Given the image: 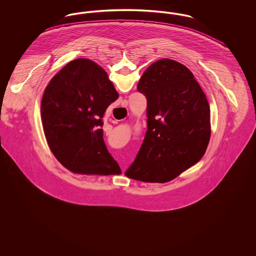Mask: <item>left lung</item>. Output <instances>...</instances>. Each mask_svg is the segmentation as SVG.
Returning a JSON list of instances; mask_svg holds the SVG:
<instances>
[{
	"instance_id": "1",
	"label": "left lung",
	"mask_w": 256,
	"mask_h": 256,
	"mask_svg": "<svg viewBox=\"0 0 256 256\" xmlns=\"http://www.w3.org/2000/svg\"><path fill=\"white\" fill-rule=\"evenodd\" d=\"M137 90L146 98L144 141L128 178L167 182L202 158L210 139V110L193 74L172 60L152 63Z\"/></svg>"
}]
</instances>
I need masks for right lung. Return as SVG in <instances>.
Masks as SVG:
<instances>
[{
  "label": "right lung",
  "mask_w": 256,
  "mask_h": 256,
  "mask_svg": "<svg viewBox=\"0 0 256 256\" xmlns=\"http://www.w3.org/2000/svg\"><path fill=\"white\" fill-rule=\"evenodd\" d=\"M119 98L108 74L95 62H69L46 87L41 118L48 145L68 170L86 174L122 172L104 141L102 118Z\"/></svg>",
  "instance_id": "right-lung-1"
}]
</instances>
